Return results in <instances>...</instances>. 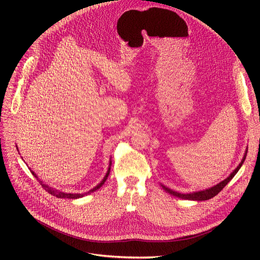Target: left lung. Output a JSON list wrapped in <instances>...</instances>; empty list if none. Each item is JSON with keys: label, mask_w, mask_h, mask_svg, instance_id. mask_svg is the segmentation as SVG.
I'll use <instances>...</instances> for the list:
<instances>
[{"label": "left lung", "mask_w": 260, "mask_h": 260, "mask_svg": "<svg viewBox=\"0 0 260 260\" xmlns=\"http://www.w3.org/2000/svg\"><path fill=\"white\" fill-rule=\"evenodd\" d=\"M247 153H248V149H245V153H244V156L241 160V162L239 163V166L232 172L230 174V176L228 177V178H225L224 180H222L221 182H219L218 184L212 186V187H209L207 189H202V190H197V192H193V193H187V194H182V193H179V192H176V190H173L169 187H167L166 185L161 184L162 188L166 190V192H168L169 194L175 196V197H178L180 199H185V200H195V201H204V200H208V199H211L213 197H215L218 193L220 192V190L232 180L233 179V177L237 174V172L239 171V169L241 168V166L243 165V161L245 159V156H247Z\"/></svg>", "instance_id": "left-lung-1"}]
</instances>
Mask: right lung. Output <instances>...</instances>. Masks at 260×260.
Returning <instances> with one entry per match:
<instances>
[{
    "label": "right lung",
    "instance_id": "1",
    "mask_svg": "<svg viewBox=\"0 0 260 260\" xmlns=\"http://www.w3.org/2000/svg\"><path fill=\"white\" fill-rule=\"evenodd\" d=\"M17 149H18V146H17ZM18 152H19V149H18ZM111 166H112V161H111V159H109V166H108V170H107V172H106V174H105V176H104V178L101 180V182L100 183H98L97 185H95L94 187H92L91 189H89L88 192H86V193H82V194H74V193H65V192H62V190H60V189H57V188H54V187H51V186H49L48 184H45V183H43V181H41L40 179H39V177H38V175L34 172V171H31L30 169V172L32 173V175L36 177V178L39 180V182L41 183V185H42V187L46 190V192H48L49 194H51L52 196H56V197H58V198H64V199H78V198H82V197H84L85 195H88V194H90V193H92V192H94V190H97V189H99L103 184H104V182L106 181V179H107V177H108V175H109V172H111Z\"/></svg>",
    "mask_w": 260,
    "mask_h": 260
}]
</instances>
